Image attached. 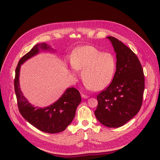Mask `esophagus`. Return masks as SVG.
<instances>
[{
    "mask_svg": "<svg viewBox=\"0 0 160 160\" xmlns=\"http://www.w3.org/2000/svg\"><path fill=\"white\" fill-rule=\"evenodd\" d=\"M81 96H82V97L83 98H88L89 97V95H84V94H83V93L81 95Z\"/></svg>",
    "mask_w": 160,
    "mask_h": 160,
    "instance_id": "esophagus-1",
    "label": "esophagus"
}]
</instances>
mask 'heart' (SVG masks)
I'll use <instances>...</instances> for the list:
<instances>
[{
	"mask_svg": "<svg viewBox=\"0 0 160 160\" xmlns=\"http://www.w3.org/2000/svg\"><path fill=\"white\" fill-rule=\"evenodd\" d=\"M74 77L82 71V77L85 86L96 91L103 89L111 82L115 71V60L110 53H101L93 46H84L77 48L71 57Z\"/></svg>",
	"mask_w": 160,
	"mask_h": 160,
	"instance_id": "heart-1",
	"label": "heart"
}]
</instances>
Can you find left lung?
Segmentation results:
<instances>
[{"instance_id": "1", "label": "left lung", "mask_w": 160, "mask_h": 160, "mask_svg": "<svg viewBox=\"0 0 160 160\" xmlns=\"http://www.w3.org/2000/svg\"><path fill=\"white\" fill-rule=\"evenodd\" d=\"M117 53L112 82L97 96L95 115L109 128L122 127L139 111L145 89V76L138 56L117 38L109 36Z\"/></svg>"}]
</instances>
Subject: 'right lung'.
Here are the masks:
<instances>
[{
    "label": "right lung",
    "mask_w": 160,
    "mask_h": 160,
    "mask_svg": "<svg viewBox=\"0 0 160 160\" xmlns=\"http://www.w3.org/2000/svg\"><path fill=\"white\" fill-rule=\"evenodd\" d=\"M39 49L48 50L50 47L45 43L36 45L20 59L16 67L14 88L17 102L20 113L30 124L43 132L56 133L64 131L72 122L76 110L81 102V96L78 89L71 88L65 91L57 102L48 107L36 108L28 102L19 88L20 67L28 59L37 54Z\"/></svg>",
    "instance_id": "right-lung-1"
}]
</instances>
